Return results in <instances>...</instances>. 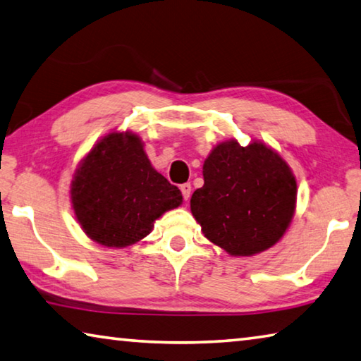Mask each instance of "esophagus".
<instances>
[{
  "instance_id": "1",
  "label": "esophagus",
  "mask_w": 361,
  "mask_h": 361,
  "mask_svg": "<svg viewBox=\"0 0 361 361\" xmlns=\"http://www.w3.org/2000/svg\"><path fill=\"white\" fill-rule=\"evenodd\" d=\"M180 192H182V197H184V200L188 201V198H190V193H192V185L190 184H182Z\"/></svg>"
}]
</instances>
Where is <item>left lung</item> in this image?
<instances>
[{
  "instance_id": "obj_1",
  "label": "left lung",
  "mask_w": 361,
  "mask_h": 361,
  "mask_svg": "<svg viewBox=\"0 0 361 361\" xmlns=\"http://www.w3.org/2000/svg\"><path fill=\"white\" fill-rule=\"evenodd\" d=\"M204 185L190 211L203 235L231 257H252L281 241L296 209V179L279 152L254 139L214 145L203 164Z\"/></svg>"
}]
</instances>
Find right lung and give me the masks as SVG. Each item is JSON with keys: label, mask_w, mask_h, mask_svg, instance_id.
Here are the masks:
<instances>
[{"label": "right lung", "mask_w": 361, "mask_h": 361, "mask_svg": "<svg viewBox=\"0 0 361 361\" xmlns=\"http://www.w3.org/2000/svg\"><path fill=\"white\" fill-rule=\"evenodd\" d=\"M69 197L82 231L93 243L123 249L182 204V193L152 166L137 133L114 130L98 139L74 171Z\"/></svg>", "instance_id": "obj_1"}]
</instances>
